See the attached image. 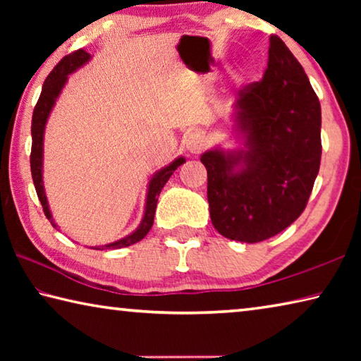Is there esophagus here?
Segmentation results:
<instances>
[{
  "mask_svg": "<svg viewBox=\"0 0 361 361\" xmlns=\"http://www.w3.org/2000/svg\"><path fill=\"white\" fill-rule=\"evenodd\" d=\"M185 146L186 151L191 152V154H199V152H202L205 148V140L202 137V133L192 132L191 135H188V138L185 140Z\"/></svg>",
  "mask_w": 361,
  "mask_h": 361,
  "instance_id": "esophagus-1",
  "label": "esophagus"
}]
</instances>
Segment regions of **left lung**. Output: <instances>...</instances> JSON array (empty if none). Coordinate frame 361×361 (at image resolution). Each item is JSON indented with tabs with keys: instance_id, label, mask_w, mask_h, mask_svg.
Listing matches in <instances>:
<instances>
[{
	"instance_id": "obj_1",
	"label": "left lung",
	"mask_w": 361,
	"mask_h": 361,
	"mask_svg": "<svg viewBox=\"0 0 361 361\" xmlns=\"http://www.w3.org/2000/svg\"><path fill=\"white\" fill-rule=\"evenodd\" d=\"M320 129V102L307 75L285 42L271 36L264 76L237 92L234 133L242 146L218 145L200 156L219 234L256 243L296 221L319 175Z\"/></svg>"
}]
</instances>
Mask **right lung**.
<instances>
[{
  "mask_svg": "<svg viewBox=\"0 0 361 361\" xmlns=\"http://www.w3.org/2000/svg\"><path fill=\"white\" fill-rule=\"evenodd\" d=\"M92 59L89 52L79 51L70 54V56L63 57L60 60L59 65L51 71V75L46 78L44 85H42L39 100L36 103L35 111H33V119H32V156H30V166H32V176H33V183L36 188V194H38V199L42 205V210H44L46 218L51 221L54 228H57L56 221H54L51 209H49V202L46 197V191H44V181H42V156H44V130H46V124L49 116H51L54 105H56L57 99L62 94V89L65 87L66 81H68V76L71 73H75L78 68H81L89 60ZM186 159L180 156L176 157L173 162H170L169 166L162 167L161 170L151 176V180L148 183V191H146V200H145V212H143V218L140 224L137 226V229L130 232L129 235L122 237V239L106 243V245H100V247H94L95 250H114V248H124L133 245L143 239V237L148 234L152 223H154V212H156V205H157V197L161 194L162 188L166 183L169 181L170 176L173 175V172L178 169L181 164H185Z\"/></svg>",
  "mask_w": 361,
  "mask_h": 361,
  "instance_id": "obj_1",
  "label": "right lung"
}]
</instances>
